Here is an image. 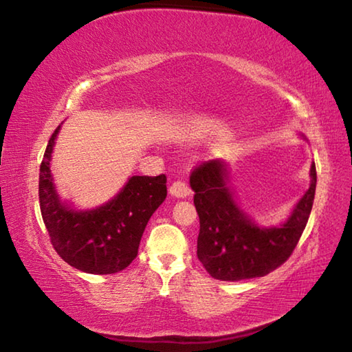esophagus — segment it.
Wrapping results in <instances>:
<instances>
[{
  "label": "esophagus",
  "mask_w": 352,
  "mask_h": 352,
  "mask_svg": "<svg viewBox=\"0 0 352 352\" xmlns=\"http://www.w3.org/2000/svg\"><path fill=\"white\" fill-rule=\"evenodd\" d=\"M169 192L172 195H175V197L183 199V197H188V195H190V192H192V190H190L188 183H184L183 180H177V182H174V183L170 184Z\"/></svg>",
  "instance_id": "1"
}]
</instances>
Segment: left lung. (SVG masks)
I'll return each instance as SVG.
<instances>
[{
    "mask_svg": "<svg viewBox=\"0 0 352 352\" xmlns=\"http://www.w3.org/2000/svg\"><path fill=\"white\" fill-rule=\"evenodd\" d=\"M311 178V188L287 222L259 228L234 204L226 186V168L219 160L194 168L189 183L200 219L197 256L206 272L220 281H241L265 276L283 265L294 253L311 216L317 186L315 163Z\"/></svg>",
    "mask_w": 352,
    "mask_h": 352,
    "instance_id": "obj_1",
    "label": "left lung"
}]
</instances>
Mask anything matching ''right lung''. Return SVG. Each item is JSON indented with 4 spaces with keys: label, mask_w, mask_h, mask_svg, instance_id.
Returning a JSON list of instances; mask_svg holds the SVG:
<instances>
[{
    "label": "right lung",
    "mask_w": 352,
    "mask_h": 352,
    "mask_svg": "<svg viewBox=\"0 0 352 352\" xmlns=\"http://www.w3.org/2000/svg\"><path fill=\"white\" fill-rule=\"evenodd\" d=\"M58 129L47 142L38 178L40 211L52 247L77 270L93 275L122 272L138 254L148 219L168 195L166 175H135L109 204L88 211L71 210L58 200L50 169Z\"/></svg>",
    "instance_id": "right-lung-1"
}]
</instances>
